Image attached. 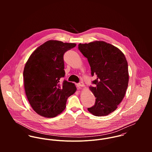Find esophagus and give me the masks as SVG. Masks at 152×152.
<instances>
[{"label": "esophagus", "mask_w": 152, "mask_h": 152, "mask_svg": "<svg viewBox=\"0 0 152 152\" xmlns=\"http://www.w3.org/2000/svg\"><path fill=\"white\" fill-rule=\"evenodd\" d=\"M77 87H79V88H80V87H83L84 86V83H82V82H80L79 83H78V84H77Z\"/></svg>", "instance_id": "34e87169"}]
</instances>
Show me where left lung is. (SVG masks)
Instances as JSON below:
<instances>
[{
  "label": "left lung",
  "mask_w": 152,
  "mask_h": 152,
  "mask_svg": "<svg viewBox=\"0 0 152 152\" xmlns=\"http://www.w3.org/2000/svg\"><path fill=\"white\" fill-rule=\"evenodd\" d=\"M78 50L88 59L91 75L96 77L89 89L95 105L88 110L96 116L108 115L117 108L125 96L129 82L128 65L124 53L102 41L79 44Z\"/></svg>",
  "instance_id": "8db88e82"
}]
</instances>
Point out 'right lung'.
I'll use <instances>...</instances> for the list:
<instances>
[{
	"label": "right lung",
	"mask_w": 152,
	"mask_h": 152,
	"mask_svg": "<svg viewBox=\"0 0 152 152\" xmlns=\"http://www.w3.org/2000/svg\"><path fill=\"white\" fill-rule=\"evenodd\" d=\"M76 44L49 40L30 56L23 71L27 99L34 110L46 118L55 117L65 108L67 99L77 88L61 78L65 76L64 54Z\"/></svg>",
	"instance_id": "1"
}]
</instances>
